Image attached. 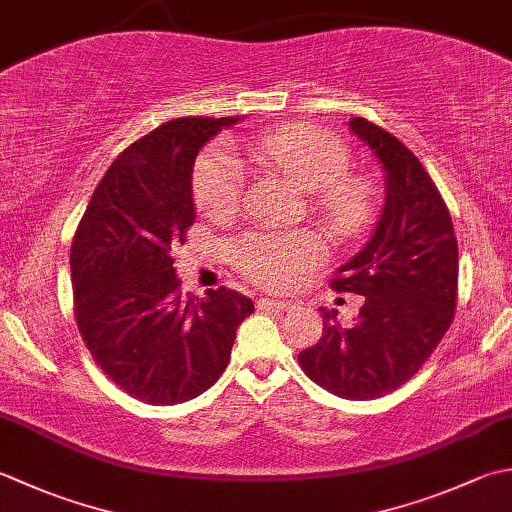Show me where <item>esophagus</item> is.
Returning a JSON list of instances; mask_svg holds the SVG:
<instances>
[{
	"label": "esophagus",
	"instance_id": "esophagus-1",
	"mask_svg": "<svg viewBox=\"0 0 512 512\" xmlns=\"http://www.w3.org/2000/svg\"><path fill=\"white\" fill-rule=\"evenodd\" d=\"M257 308H262V310H286V308H290V302H284V299L262 297L257 302Z\"/></svg>",
	"mask_w": 512,
	"mask_h": 512
}]
</instances>
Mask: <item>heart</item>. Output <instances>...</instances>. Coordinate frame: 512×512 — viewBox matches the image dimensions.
<instances>
[{"label":"heart","mask_w":512,"mask_h":512,"mask_svg":"<svg viewBox=\"0 0 512 512\" xmlns=\"http://www.w3.org/2000/svg\"><path fill=\"white\" fill-rule=\"evenodd\" d=\"M250 153L270 168L310 190V210L330 233L353 237L373 222L377 184L366 173H348L350 153L337 135L310 124H288L257 135ZM242 166L222 148L199 157L193 175L195 204L210 219H228L242 195ZM322 255L319 239L308 230L257 228L230 246L239 273L264 288H286Z\"/></svg>","instance_id":"obj_1"}]
</instances>
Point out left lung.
Instances as JSON below:
<instances>
[{"label":"left lung","mask_w":512,"mask_h":512,"mask_svg":"<svg viewBox=\"0 0 512 512\" xmlns=\"http://www.w3.org/2000/svg\"><path fill=\"white\" fill-rule=\"evenodd\" d=\"M350 130L386 170V204L366 248L330 288L364 295L353 326L322 310L324 333L299 353L315 384L344 399H375L406 384L442 342L457 306V239L444 197L410 150L364 117Z\"/></svg>","instance_id":"1"}]
</instances>
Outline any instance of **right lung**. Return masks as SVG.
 Instances as JSON below:
<instances>
[{
    "instance_id": "1",
    "label": "right lung",
    "mask_w": 512,
    "mask_h": 512,
    "mask_svg": "<svg viewBox=\"0 0 512 512\" xmlns=\"http://www.w3.org/2000/svg\"><path fill=\"white\" fill-rule=\"evenodd\" d=\"M237 117H179L119 155L70 246L73 313L95 364L139 402L182 404L228 366L253 299L219 286L182 295L170 255L195 222V157Z\"/></svg>"
}]
</instances>
